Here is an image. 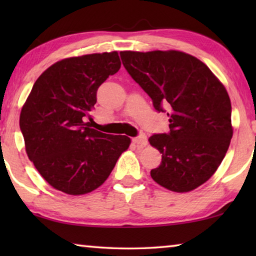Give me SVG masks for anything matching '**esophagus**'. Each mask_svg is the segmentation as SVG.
I'll return each instance as SVG.
<instances>
[{
    "label": "esophagus",
    "mask_w": 256,
    "mask_h": 256,
    "mask_svg": "<svg viewBox=\"0 0 256 256\" xmlns=\"http://www.w3.org/2000/svg\"><path fill=\"white\" fill-rule=\"evenodd\" d=\"M132 141L140 146H144L148 144V138H146V136L144 133H141L140 136H138L136 138H133Z\"/></svg>",
    "instance_id": "obj_1"
}]
</instances>
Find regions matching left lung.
I'll return each instance as SVG.
<instances>
[{"mask_svg":"<svg viewBox=\"0 0 256 256\" xmlns=\"http://www.w3.org/2000/svg\"><path fill=\"white\" fill-rule=\"evenodd\" d=\"M120 55L154 110L170 118V132L149 138L162 154L151 177L178 193L198 188L218 170L232 138L226 88L204 63L183 52L125 50Z\"/></svg>","mask_w":256,"mask_h":256,"instance_id":"1","label":"left lung"}]
</instances>
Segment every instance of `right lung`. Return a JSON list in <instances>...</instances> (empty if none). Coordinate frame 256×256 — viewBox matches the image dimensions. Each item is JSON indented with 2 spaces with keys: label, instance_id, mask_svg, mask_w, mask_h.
<instances>
[{
  "label": "right lung",
  "instance_id": "obj_1",
  "mask_svg": "<svg viewBox=\"0 0 256 256\" xmlns=\"http://www.w3.org/2000/svg\"><path fill=\"white\" fill-rule=\"evenodd\" d=\"M120 68L118 52L58 60L34 82L20 114L26 151L54 188L81 196L99 188L131 140L92 128L97 90Z\"/></svg>",
  "mask_w": 256,
  "mask_h": 256
}]
</instances>
